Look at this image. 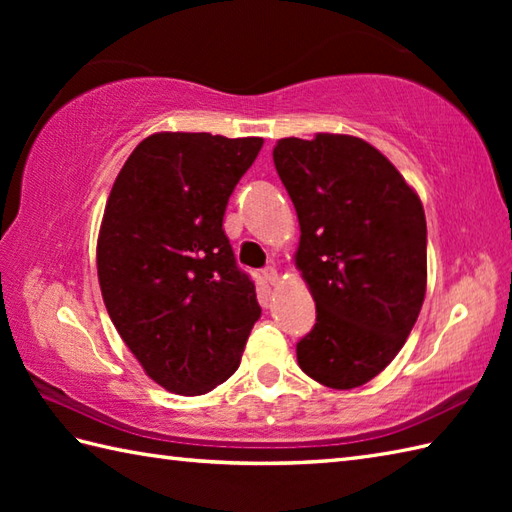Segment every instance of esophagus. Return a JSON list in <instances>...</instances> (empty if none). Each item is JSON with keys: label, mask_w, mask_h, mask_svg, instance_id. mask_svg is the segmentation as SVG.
<instances>
[{"label": "esophagus", "mask_w": 512, "mask_h": 512, "mask_svg": "<svg viewBox=\"0 0 512 512\" xmlns=\"http://www.w3.org/2000/svg\"><path fill=\"white\" fill-rule=\"evenodd\" d=\"M262 277H264L266 284H270V286H277V284H279V273H277V270H275L273 266H266V268L262 270Z\"/></svg>", "instance_id": "esophagus-1"}]
</instances>
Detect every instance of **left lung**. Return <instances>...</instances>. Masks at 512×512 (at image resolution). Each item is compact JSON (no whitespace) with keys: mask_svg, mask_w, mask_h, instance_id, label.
Wrapping results in <instances>:
<instances>
[{"mask_svg":"<svg viewBox=\"0 0 512 512\" xmlns=\"http://www.w3.org/2000/svg\"><path fill=\"white\" fill-rule=\"evenodd\" d=\"M273 160L297 209V268L317 306V323L297 343L299 367L325 387H361L394 361L422 308V202L354 136L281 138Z\"/></svg>","mask_w":512,"mask_h":512,"instance_id":"8db88e82","label":"left lung"}]
</instances>
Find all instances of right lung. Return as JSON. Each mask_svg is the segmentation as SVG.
<instances>
[{
  "label": "right lung",
  "instance_id": "add662e5",
  "mask_svg": "<svg viewBox=\"0 0 512 512\" xmlns=\"http://www.w3.org/2000/svg\"><path fill=\"white\" fill-rule=\"evenodd\" d=\"M262 138L160 132L127 158L107 198L96 268L105 308L149 378L200 396L235 374L262 317L222 228Z\"/></svg>",
  "mask_w": 512,
  "mask_h": 512
}]
</instances>
